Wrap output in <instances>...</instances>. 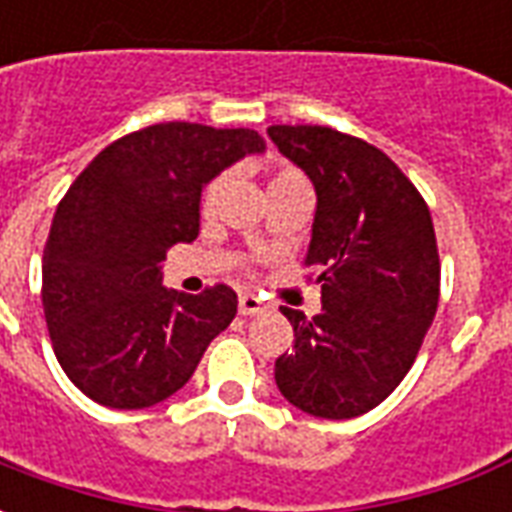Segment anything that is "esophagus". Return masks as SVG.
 <instances>
[{
  "label": "esophagus",
  "mask_w": 512,
  "mask_h": 512,
  "mask_svg": "<svg viewBox=\"0 0 512 512\" xmlns=\"http://www.w3.org/2000/svg\"><path fill=\"white\" fill-rule=\"evenodd\" d=\"M238 310H241V315H257V312H266L268 304L260 296H255V293H241Z\"/></svg>",
  "instance_id": "34e87169"
}]
</instances>
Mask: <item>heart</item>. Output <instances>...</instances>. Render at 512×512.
Returning <instances> with one entry per match:
<instances>
[{
    "instance_id": "1",
    "label": "heart",
    "mask_w": 512,
    "mask_h": 512,
    "mask_svg": "<svg viewBox=\"0 0 512 512\" xmlns=\"http://www.w3.org/2000/svg\"><path fill=\"white\" fill-rule=\"evenodd\" d=\"M296 183H307V178H304L296 167H290V164H279V167H274V172H271V186H268V189L277 191V189H285V186H296ZM222 186H224L222 175H216V178H211L208 183H205V189H202L200 194L202 216H211V213L216 211L219 197H222Z\"/></svg>"
}]
</instances>
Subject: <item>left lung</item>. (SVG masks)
<instances>
[{
	"label": "left lung",
	"instance_id": "left-lung-1",
	"mask_svg": "<svg viewBox=\"0 0 512 512\" xmlns=\"http://www.w3.org/2000/svg\"><path fill=\"white\" fill-rule=\"evenodd\" d=\"M279 153L310 175L318 211L304 266L323 310L279 307L293 348L279 392L312 417L351 419L384 403L414 365L439 307V246L428 202L384 150L326 126H271Z\"/></svg>",
	"mask_w": 512,
	"mask_h": 512
}]
</instances>
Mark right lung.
I'll return each mask as SVG.
<instances>
[{"mask_svg":"<svg viewBox=\"0 0 512 512\" xmlns=\"http://www.w3.org/2000/svg\"><path fill=\"white\" fill-rule=\"evenodd\" d=\"M249 128L158 123L120 136L73 180L43 252V312L65 376L109 408L156 406L186 386L238 312L230 285H161V260L200 233V191L246 153Z\"/></svg>","mask_w":512,"mask_h":512,"instance_id":"add662e5","label":"right lung"}]
</instances>
